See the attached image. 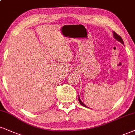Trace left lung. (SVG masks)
I'll use <instances>...</instances> for the list:
<instances>
[{
    "instance_id": "1",
    "label": "left lung",
    "mask_w": 135,
    "mask_h": 135,
    "mask_svg": "<svg viewBox=\"0 0 135 135\" xmlns=\"http://www.w3.org/2000/svg\"><path fill=\"white\" fill-rule=\"evenodd\" d=\"M113 36H114V38L116 39V40H118V41L120 42V43H121L123 44V45H124V42H123V39L121 38V37L119 35H118V34L116 33V32H115L114 31H113ZM79 103H80V104L81 105H83V106H84V107H86V108H87V105L84 104L82 102V100H80V97H79Z\"/></svg>"
}]
</instances>
